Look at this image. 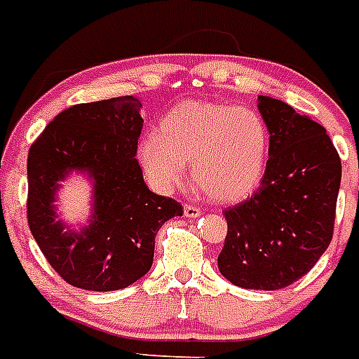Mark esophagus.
Wrapping results in <instances>:
<instances>
[{"label":"esophagus","mask_w":359,"mask_h":359,"mask_svg":"<svg viewBox=\"0 0 359 359\" xmlns=\"http://www.w3.org/2000/svg\"><path fill=\"white\" fill-rule=\"evenodd\" d=\"M184 215L186 217H199L201 208L195 205H184Z\"/></svg>","instance_id":"esophagus-1"}]
</instances>
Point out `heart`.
<instances>
[{"label":"heart","instance_id":"obj_1","mask_svg":"<svg viewBox=\"0 0 359 359\" xmlns=\"http://www.w3.org/2000/svg\"><path fill=\"white\" fill-rule=\"evenodd\" d=\"M267 156V127L256 110L221 101H186L165 114L160 133L140 144L145 177L160 191L186 179L212 201L234 203L258 186Z\"/></svg>","mask_w":359,"mask_h":359}]
</instances>
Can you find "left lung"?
Returning <instances> with one entry per match:
<instances>
[{"label": "left lung", "instance_id": "obj_1", "mask_svg": "<svg viewBox=\"0 0 359 359\" xmlns=\"http://www.w3.org/2000/svg\"><path fill=\"white\" fill-rule=\"evenodd\" d=\"M269 130L260 188L225 210L221 275L245 290H282L308 273L334 234L341 160L325 127L280 99L258 97Z\"/></svg>", "mask_w": 359, "mask_h": 359}]
</instances>
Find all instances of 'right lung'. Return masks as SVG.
I'll use <instances>...</instances> for the list:
<instances>
[{
	"label": "right lung",
	"instance_id": "right-lung-1",
	"mask_svg": "<svg viewBox=\"0 0 359 359\" xmlns=\"http://www.w3.org/2000/svg\"><path fill=\"white\" fill-rule=\"evenodd\" d=\"M133 95L69 107L34 140L27 156V221L49 265L68 284L116 291L151 269L154 236L182 206L153 194L136 160L144 127ZM95 179V214L81 233L56 219L54 191L69 170Z\"/></svg>",
	"mask_w": 359,
	"mask_h": 359
}]
</instances>
